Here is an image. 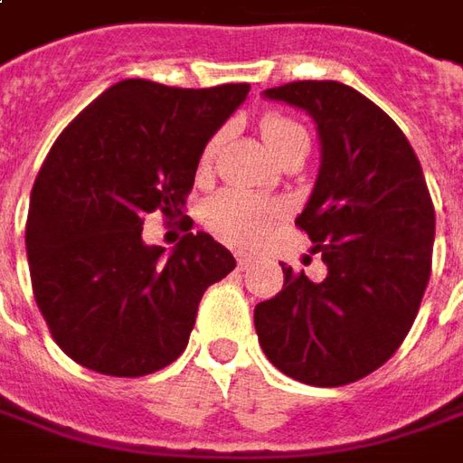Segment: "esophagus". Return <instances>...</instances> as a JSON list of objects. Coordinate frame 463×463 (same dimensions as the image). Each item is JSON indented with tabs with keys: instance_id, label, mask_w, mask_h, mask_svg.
<instances>
[{
	"instance_id": "1",
	"label": "esophagus",
	"mask_w": 463,
	"mask_h": 463,
	"mask_svg": "<svg viewBox=\"0 0 463 463\" xmlns=\"http://www.w3.org/2000/svg\"><path fill=\"white\" fill-rule=\"evenodd\" d=\"M251 262H254V257H251V254H247V251H237V267H239V269H247Z\"/></svg>"
}]
</instances>
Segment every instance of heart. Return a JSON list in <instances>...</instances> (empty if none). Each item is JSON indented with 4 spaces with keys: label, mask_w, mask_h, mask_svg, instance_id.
Listing matches in <instances>:
<instances>
[{
    "label": "heart",
    "mask_w": 463,
    "mask_h": 463,
    "mask_svg": "<svg viewBox=\"0 0 463 463\" xmlns=\"http://www.w3.org/2000/svg\"><path fill=\"white\" fill-rule=\"evenodd\" d=\"M267 146L272 148L277 158L292 151H307L310 136L299 126L298 120L282 116V113H267L260 120ZM222 133H216L203 143L199 156V168L206 171L212 165L216 148H219ZM282 216V203L264 199L250 191L224 189L206 201L203 206V224L212 229L216 237L234 241V244H254L264 237V232Z\"/></svg>",
    "instance_id": "1"
}]
</instances>
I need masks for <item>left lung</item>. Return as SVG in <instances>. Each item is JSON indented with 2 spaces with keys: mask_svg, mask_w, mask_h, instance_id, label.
Returning <instances> with one entry per match:
<instances>
[{
  "mask_svg": "<svg viewBox=\"0 0 463 463\" xmlns=\"http://www.w3.org/2000/svg\"><path fill=\"white\" fill-rule=\"evenodd\" d=\"M264 95L317 123L320 176L295 224L327 277L312 282L282 264V289L254 307L260 345L299 383H355L396 353L419 315L431 277V194L403 130L358 90L298 80Z\"/></svg>",
  "mask_w": 463,
  "mask_h": 463,
  "instance_id": "left-lung-1",
  "label": "left lung"
}]
</instances>
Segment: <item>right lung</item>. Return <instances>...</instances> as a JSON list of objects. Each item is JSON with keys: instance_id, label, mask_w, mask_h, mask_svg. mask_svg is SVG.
Wrapping results in <instances>:
<instances>
[{"instance_id": "obj_1", "label": "right lung", "mask_w": 463, "mask_h": 463, "mask_svg": "<svg viewBox=\"0 0 463 463\" xmlns=\"http://www.w3.org/2000/svg\"><path fill=\"white\" fill-rule=\"evenodd\" d=\"M250 92L120 80L50 148L27 216L32 292L62 353L103 375L138 378L186 350L203 292L237 262L209 234L168 260L139 239L142 216H184L203 143Z\"/></svg>"}]
</instances>
